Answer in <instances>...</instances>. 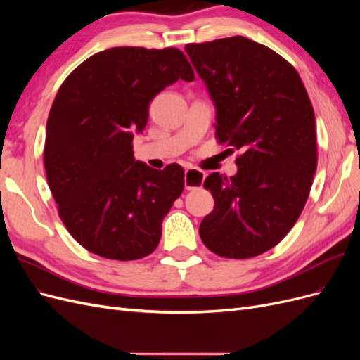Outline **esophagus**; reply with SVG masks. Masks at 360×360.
I'll return each instance as SVG.
<instances>
[{
    "instance_id": "34e87169",
    "label": "esophagus",
    "mask_w": 360,
    "mask_h": 360,
    "mask_svg": "<svg viewBox=\"0 0 360 360\" xmlns=\"http://www.w3.org/2000/svg\"><path fill=\"white\" fill-rule=\"evenodd\" d=\"M204 179H205V172L189 168L184 171V188H186L188 191L201 188L204 183Z\"/></svg>"
}]
</instances>
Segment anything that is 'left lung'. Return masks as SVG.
Here are the masks:
<instances>
[{
	"instance_id": "1",
	"label": "left lung",
	"mask_w": 360,
	"mask_h": 360,
	"mask_svg": "<svg viewBox=\"0 0 360 360\" xmlns=\"http://www.w3.org/2000/svg\"><path fill=\"white\" fill-rule=\"evenodd\" d=\"M216 110L219 143L240 151L237 172L204 180L214 209L202 243L225 258L276 246L299 219L317 169L315 115L304 85L275 51L242 36L184 48Z\"/></svg>"
}]
</instances>
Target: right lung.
Segmentation results:
<instances>
[{"label":"right lung","mask_w":360,"mask_h":360,"mask_svg":"<svg viewBox=\"0 0 360 360\" xmlns=\"http://www.w3.org/2000/svg\"><path fill=\"white\" fill-rule=\"evenodd\" d=\"M179 79H195L181 51L122 46L94 53L60 86L43 151L48 184L68 231L96 255L138 259L159 245L184 171L135 160L132 141L153 97Z\"/></svg>","instance_id":"1"}]
</instances>
